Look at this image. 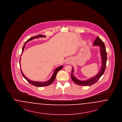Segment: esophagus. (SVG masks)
Here are the masks:
<instances>
[{
    "instance_id": "esophagus-1",
    "label": "esophagus",
    "mask_w": 122,
    "mask_h": 122,
    "mask_svg": "<svg viewBox=\"0 0 122 122\" xmlns=\"http://www.w3.org/2000/svg\"><path fill=\"white\" fill-rule=\"evenodd\" d=\"M72 62V60L70 58H68L66 59V60L65 61V64H70Z\"/></svg>"
}]
</instances>
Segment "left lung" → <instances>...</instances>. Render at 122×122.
Segmentation results:
<instances>
[{"mask_svg": "<svg viewBox=\"0 0 122 122\" xmlns=\"http://www.w3.org/2000/svg\"><path fill=\"white\" fill-rule=\"evenodd\" d=\"M99 46L100 48V56L102 60V64L100 70L98 73L94 76L92 78H89L88 79L82 81L78 79L76 77L74 76L73 73L74 71V69L73 67L72 68V71L71 77L72 81H74L76 84L82 86H90L95 83H96L98 81L101 77L103 75L104 73L106 67V62L107 60V52L106 50V47L104 43L99 37H97V38L96 39L95 41L94 42L93 46Z\"/></svg>", "mask_w": 122, "mask_h": 122, "instance_id": "obj_1", "label": "left lung"}]
</instances>
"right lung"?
<instances>
[{
	"label": "right lung",
	"mask_w": 122,
	"mask_h": 122,
	"mask_svg": "<svg viewBox=\"0 0 122 122\" xmlns=\"http://www.w3.org/2000/svg\"><path fill=\"white\" fill-rule=\"evenodd\" d=\"M39 37H46V36H43V35H37V36H33L31 38H30V39H29L27 41H26L24 45L22 47V53H21V55H22V54L23 53V52L24 50V48H25V44L28 42L29 41H31V40H32L33 39H34L36 38H39ZM21 59V57L20 58V59ZM20 67L21 66V65H20ZM63 68V65H61V66H60L58 67H57V68L55 69V70H54L53 73V74H52V76H51V77L50 78V79L48 80L47 81H44V82H42V81H31L30 80H29V79H28L24 75V74L22 71V70L20 68V71H21V74L22 76H23L24 78L28 81L29 83H30V84H31L32 85L35 86H37V87H43V86H49L50 85H51L52 82H53V81H54V80L56 78V77L57 76V74L58 72V71H59L60 70L62 69Z\"/></svg>",
	"instance_id": "obj_1"
}]
</instances>
